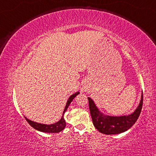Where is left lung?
I'll return each mask as SVG.
<instances>
[{
  "mask_svg": "<svg viewBox=\"0 0 156 156\" xmlns=\"http://www.w3.org/2000/svg\"><path fill=\"white\" fill-rule=\"evenodd\" d=\"M88 100L89 110L94 127L100 133L106 135H112L126 131L136 123L141 112L143 92L140 103L136 110L131 114L120 116H112L104 114L99 111L92 99L88 97Z\"/></svg>",
  "mask_w": 156,
  "mask_h": 156,
  "instance_id": "obj_1",
  "label": "left lung"
}]
</instances>
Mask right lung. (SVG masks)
<instances>
[{
  "label": "right lung",
  "mask_w": 156,
  "mask_h": 156,
  "mask_svg": "<svg viewBox=\"0 0 156 156\" xmlns=\"http://www.w3.org/2000/svg\"><path fill=\"white\" fill-rule=\"evenodd\" d=\"M79 94H80V92L77 91V92L71 95L69 97V99H68L67 101V104H66L65 109H64L62 116L60 120L58 121L56 123H52V124H43V123H37L33 121L30 120V119L26 118L25 116H24L25 119H26V121L28 122L29 124L32 127L34 128V129L36 130H37V131L44 132V133H59V132H60L62 131V130L65 129V128L66 126V122L65 119H64V114H65V112L67 111L68 106H69L70 104H71L72 100H73Z\"/></svg>",
  "instance_id": "add662e5"
}]
</instances>
